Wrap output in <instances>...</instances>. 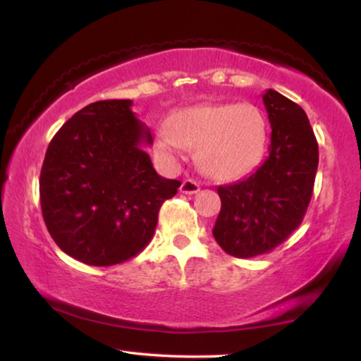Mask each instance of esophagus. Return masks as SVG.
<instances>
[{
    "label": "esophagus",
    "mask_w": 361,
    "mask_h": 361,
    "mask_svg": "<svg viewBox=\"0 0 361 361\" xmlns=\"http://www.w3.org/2000/svg\"><path fill=\"white\" fill-rule=\"evenodd\" d=\"M199 190H200L199 182H195L194 179H185L180 185V192H182V194H187V195L197 194Z\"/></svg>",
    "instance_id": "esophagus-1"
}]
</instances>
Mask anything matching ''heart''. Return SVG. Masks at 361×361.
I'll list each match as a JSON object with an SVG mask.
<instances>
[{"label":"heart","instance_id":"heart-1","mask_svg":"<svg viewBox=\"0 0 361 361\" xmlns=\"http://www.w3.org/2000/svg\"><path fill=\"white\" fill-rule=\"evenodd\" d=\"M266 145V120L250 103L185 108L157 130L156 147L166 159L179 161L187 147L215 180H235L258 164Z\"/></svg>","mask_w":361,"mask_h":361}]
</instances>
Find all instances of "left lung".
<instances>
[{
  "label": "left lung",
  "mask_w": 361,
  "mask_h": 361,
  "mask_svg": "<svg viewBox=\"0 0 361 361\" xmlns=\"http://www.w3.org/2000/svg\"><path fill=\"white\" fill-rule=\"evenodd\" d=\"M263 103L271 125L268 156L248 177L216 189L221 209L212 233L236 258L268 253L298 228L319 166L317 140L302 108L271 88Z\"/></svg>",
  "instance_id": "obj_1"
}]
</instances>
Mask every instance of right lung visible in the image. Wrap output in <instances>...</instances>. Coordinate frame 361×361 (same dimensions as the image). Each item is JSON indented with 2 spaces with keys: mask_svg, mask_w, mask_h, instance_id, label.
<instances>
[{
  "mask_svg": "<svg viewBox=\"0 0 361 361\" xmlns=\"http://www.w3.org/2000/svg\"><path fill=\"white\" fill-rule=\"evenodd\" d=\"M131 100H102L77 111L52 137L39 194L59 248L90 266L133 258L149 243L164 200L180 182L161 177L142 146L149 128Z\"/></svg>",
  "mask_w": 361,
  "mask_h": 361,
  "instance_id": "add662e5",
  "label": "right lung"
}]
</instances>
